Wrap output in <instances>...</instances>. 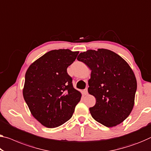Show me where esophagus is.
Returning <instances> with one entry per match:
<instances>
[{
  "label": "esophagus",
  "instance_id": "34e87169",
  "mask_svg": "<svg viewBox=\"0 0 151 151\" xmlns=\"http://www.w3.org/2000/svg\"><path fill=\"white\" fill-rule=\"evenodd\" d=\"M83 94H84L85 95H87L88 94V89L87 88L83 90Z\"/></svg>",
  "mask_w": 151,
  "mask_h": 151
}]
</instances>
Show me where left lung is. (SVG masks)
<instances>
[{
  "label": "left lung",
  "instance_id": "1",
  "mask_svg": "<svg viewBox=\"0 0 151 151\" xmlns=\"http://www.w3.org/2000/svg\"><path fill=\"white\" fill-rule=\"evenodd\" d=\"M91 69L88 93L96 99L89 109L92 117L108 127L121 124L134 105L137 82L129 64L115 52L105 48L88 50L77 58Z\"/></svg>",
  "mask_w": 151,
  "mask_h": 151
}]
</instances>
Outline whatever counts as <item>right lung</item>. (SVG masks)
<instances>
[{
  "label": "right lung",
  "mask_w": 151,
  "mask_h": 151,
  "mask_svg": "<svg viewBox=\"0 0 151 151\" xmlns=\"http://www.w3.org/2000/svg\"><path fill=\"white\" fill-rule=\"evenodd\" d=\"M79 52L52 50L30 65L23 89L32 115L42 126L53 128L72 117L82 94L74 88L67 69Z\"/></svg>",
  "instance_id": "1"
}]
</instances>
